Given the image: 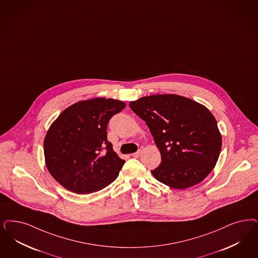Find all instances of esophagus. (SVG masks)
<instances>
[{"label":"esophagus","mask_w":258,"mask_h":258,"mask_svg":"<svg viewBox=\"0 0 258 258\" xmlns=\"http://www.w3.org/2000/svg\"><path fill=\"white\" fill-rule=\"evenodd\" d=\"M140 155H141V151H136V152L133 153V156L135 157V158H138Z\"/></svg>","instance_id":"esophagus-1"}]
</instances>
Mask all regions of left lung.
<instances>
[{
    "label": "left lung",
    "mask_w": 258,
    "mask_h": 258,
    "mask_svg": "<svg viewBox=\"0 0 258 258\" xmlns=\"http://www.w3.org/2000/svg\"><path fill=\"white\" fill-rule=\"evenodd\" d=\"M146 122L161 153L151 173L161 183L183 189L203 181L218 160L222 139L211 111L188 98L151 95L131 102Z\"/></svg>",
    "instance_id": "1"
}]
</instances>
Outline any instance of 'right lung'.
Masks as SVG:
<instances>
[{"label":"right lung","mask_w":258,"mask_h":258,"mask_svg":"<svg viewBox=\"0 0 258 258\" xmlns=\"http://www.w3.org/2000/svg\"><path fill=\"white\" fill-rule=\"evenodd\" d=\"M125 107L124 102L95 98L66 108L44 141L46 168L72 192L87 195L112 183L124 160L107 141V124Z\"/></svg>","instance_id":"obj_1"}]
</instances>
